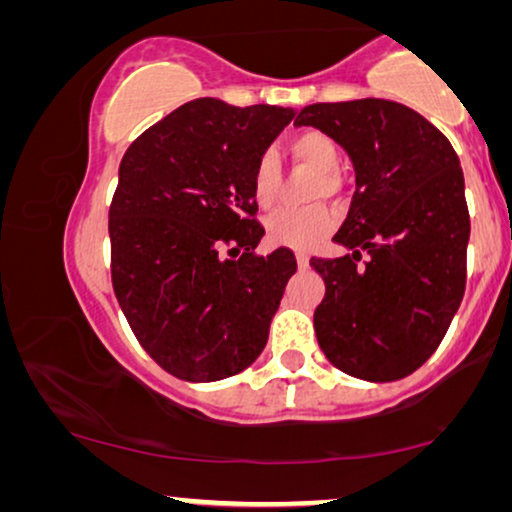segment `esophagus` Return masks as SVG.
I'll return each mask as SVG.
<instances>
[{
	"label": "esophagus",
	"mask_w": 512,
	"mask_h": 512,
	"mask_svg": "<svg viewBox=\"0 0 512 512\" xmlns=\"http://www.w3.org/2000/svg\"><path fill=\"white\" fill-rule=\"evenodd\" d=\"M308 262H311V257H308L306 253H297V264H299V269H308Z\"/></svg>",
	"instance_id": "1"
}]
</instances>
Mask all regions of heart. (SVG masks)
Wrapping results in <instances>:
<instances>
[{"mask_svg": "<svg viewBox=\"0 0 512 512\" xmlns=\"http://www.w3.org/2000/svg\"><path fill=\"white\" fill-rule=\"evenodd\" d=\"M287 155L292 162L318 171V181L313 187V199H341L345 190L343 174L338 171L341 164V148L329 134L320 129H304L292 134L285 143ZM283 190V171L278 157L262 153L257 157L253 174H250V194L259 208H271ZM266 236L273 246L308 250L334 232L336 213L329 206L318 204L311 208H278L264 222Z\"/></svg>", "mask_w": 512, "mask_h": 512, "instance_id": "obj_1", "label": "heart"}]
</instances>
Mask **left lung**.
Masks as SVG:
<instances>
[{
  "mask_svg": "<svg viewBox=\"0 0 512 512\" xmlns=\"http://www.w3.org/2000/svg\"><path fill=\"white\" fill-rule=\"evenodd\" d=\"M294 122L341 143L357 171L334 236L352 255L311 259L327 285L313 315L320 348L355 378H406L464 299L471 218L459 157L441 129L390 99L311 104Z\"/></svg>",
  "mask_w": 512,
  "mask_h": 512,
  "instance_id": "obj_1",
  "label": "left lung"
}]
</instances>
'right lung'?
<instances>
[{
  "mask_svg": "<svg viewBox=\"0 0 512 512\" xmlns=\"http://www.w3.org/2000/svg\"><path fill=\"white\" fill-rule=\"evenodd\" d=\"M292 118L283 106L201 97L122 157L109 208L113 292L136 341L171 376L222 380L264 350L297 259L290 248L253 253L264 227L250 174Z\"/></svg>",
  "mask_w": 512,
  "mask_h": 512,
  "instance_id": "obj_1",
  "label": "right lung"
}]
</instances>
